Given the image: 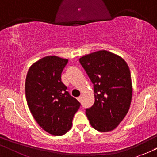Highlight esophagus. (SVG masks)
<instances>
[{"label":"esophagus","instance_id":"obj_1","mask_svg":"<svg viewBox=\"0 0 157 157\" xmlns=\"http://www.w3.org/2000/svg\"><path fill=\"white\" fill-rule=\"evenodd\" d=\"M77 100H78L79 102H81V100H82V97L80 96V97H77Z\"/></svg>","mask_w":157,"mask_h":157}]
</instances>
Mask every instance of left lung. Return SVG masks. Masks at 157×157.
Masks as SVG:
<instances>
[{
	"label": "left lung",
	"instance_id": "obj_1",
	"mask_svg": "<svg viewBox=\"0 0 157 157\" xmlns=\"http://www.w3.org/2000/svg\"><path fill=\"white\" fill-rule=\"evenodd\" d=\"M94 84L95 101L86 113L97 131L113 130L128 111L132 98L130 69L120 56L101 50L80 58Z\"/></svg>",
	"mask_w": 157,
	"mask_h": 157
}]
</instances>
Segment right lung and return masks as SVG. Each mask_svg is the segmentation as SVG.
<instances>
[{
	"label": "right lung",
	"instance_id": "right-lung-1",
	"mask_svg": "<svg viewBox=\"0 0 157 157\" xmlns=\"http://www.w3.org/2000/svg\"><path fill=\"white\" fill-rule=\"evenodd\" d=\"M67 59L47 56L32 65L25 83L27 104L38 125L48 134L60 136L72 125L80 103L66 91L61 74Z\"/></svg>",
	"mask_w": 157,
	"mask_h": 157
}]
</instances>
